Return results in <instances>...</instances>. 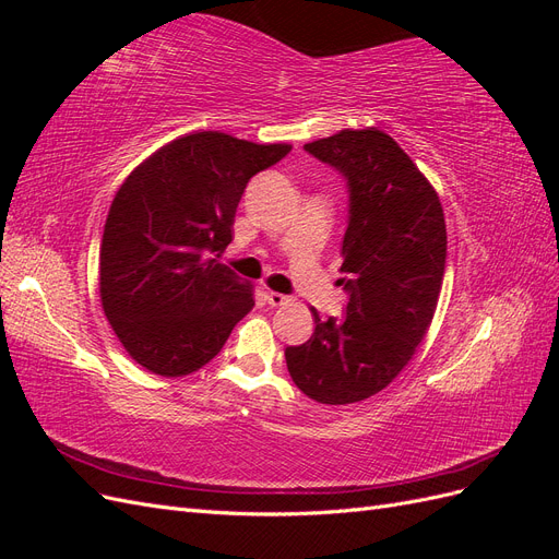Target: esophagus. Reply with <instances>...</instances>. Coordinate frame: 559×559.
I'll return each instance as SVG.
<instances>
[{"mask_svg": "<svg viewBox=\"0 0 559 559\" xmlns=\"http://www.w3.org/2000/svg\"><path fill=\"white\" fill-rule=\"evenodd\" d=\"M265 300H267V306L282 308V306H286V302H289L292 298L284 296V294H277V292H267V294H265Z\"/></svg>", "mask_w": 559, "mask_h": 559, "instance_id": "1", "label": "esophagus"}]
</instances>
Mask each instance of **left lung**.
<instances>
[{"mask_svg":"<svg viewBox=\"0 0 559 559\" xmlns=\"http://www.w3.org/2000/svg\"><path fill=\"white\" fill-rule=\"evenodd\" d=\"M306 151L347 183L341 280L345 314L321 319L308 343L286 347L302 394L329 405L357 403L392 382L425 337L445 273L441 200L389 134L343 130Z\"/></svg>","mask_w":559,"mask_h":559,"instance_id":"1","label":"left lung"}]
</instances>
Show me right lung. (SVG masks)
Segmentation results:
<instances>
[{
    "label": "right lung",
    "mask_w": 559,
    "mask_h": 559,
    "mask_svg": "<svg viewBox=\"0 0 559 559\" xmlns=\"http://www.w3.org/2000/svg\"><path fill=\"white\" fill-rule=\"evenodd\" d=\"M195 132L163 146L118 189L99 249V296L130 357L163 378L212 361L253 308L222 253L253 175L289 154Z\"/></svg>",
    "instance_id": "right-lung-1"
}]
</instances>
